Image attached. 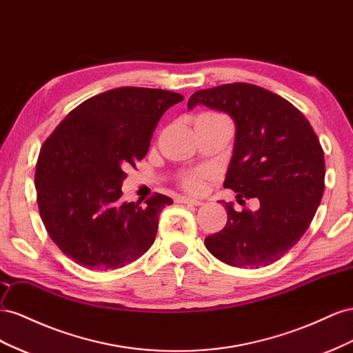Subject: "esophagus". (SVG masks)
I'll use <instances>...</instances> for the list:
<instances>
[{"mask_svg": "<svg viewBox=\"0 0 353 353\" xmlns=\"http://www.w3.org/2000/svg\"><path fill=\"white\" fill-rule=\"evenodd\" d=\"M176 201H177V203H180V204H188V205H195V207L203 204V203H201V201L192 199V198H188V196H179Z\"/></svg>", "mask_w": 353, "mask_h": 353, "instance_id": "34e87169", "label": "esophagus"}]
</instances>
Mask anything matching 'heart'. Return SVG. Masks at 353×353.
Listing matches in <instances>:
<instances>
[{"instance_id":"heart-1","label":"heart","mask_w":353,"mask_h":353,"mask_svg":"<svg viewBox=\"0 0 353 353\" xmlns=\"http://www.w3.org/2000/svg\"><path fill=\"white\" fill-rule=\"evenodd\" d=\"M211 115H217V114H201L199 117H211ZM208 177L210 174L204 170L192 171V173H186L180 177V186H182L189 194H195V195L203 194Z\"/></svg>"}]
</instances>
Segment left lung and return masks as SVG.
Listing matches in <instances>:
<instances>
[{
  "label": "left lung",
  "instance_id": "left-lung-1",
  "mask_svg": "<svg viewBox=\"0 0 353 353\" xmlns=\"http://www.w3.org/2000/svg\"><path fill=\"white\" fill-rule=\"evenodd\" d=\"M204 105L234 118V157L223 186L257 198V211H235L205 238L211 254L236 268L272 265L307 230L325 188L324 150L314 128L288 100L254 84L232 83L199 90L188 108Z\"/></svg>",
  "mask_w": 353,
  "mask_h": 353
}]
</instances>
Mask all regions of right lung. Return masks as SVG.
<instances>
[{"mask_svg":"<svg viewBox=\"0 0 353 353\" xmlns=\"http://www.w3.org/2000/svg\"><path fill=\"white\" fill-rule=\"evenodd\" d=\"M183 96L119 87L87 99L63 118L39 150V216L53 243L75 263L108 270L132 263L154 244L159 213L173 204L154 194L127 203L124 168L149 150L159 118Z\"/></svg>","mask_w":353,"mask_h":353,"instance_id":"1","label":"right lung"}]
</instances>
